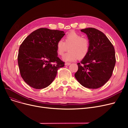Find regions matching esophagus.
I'll return each instance as SVG.
<instances>
[{
  "label": "esophagus",
  "mask_w": 128,
  "mask_h": 128,
  "mask_svg": "<svg viewBox=\"0 0 128 128\" xmlns=\"http://www.w3.org/2000/svg\"><path fill=\"white\" fill-rule=\"evenodd\" d=\"M70 63H68V62H67V63H65V65H66V66H68V65H70Z\"/></svg>",
  "instance_id": "34e87169"
}]
</instances>
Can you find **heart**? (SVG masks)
Listing matches in <instances>:
<instances>
[{
    "label": "heart",
    "instance_id": "obj_1",
    "mask_svg": "<svg viewBox=\"0 0 128 128\" xmlns=\"http://www.w3.org/2000/svg\"><path fill=\"white\" fill-rule=\"evenodd\" d=\"M64 40L63 42L62 40H59L56 47L57 54L61 56L68 49L69 51L63 57L65 61H74L77 58L82 60L88 56L90 48L88 39L72 31L65 36Z\"/></svg>",
    "mask_w": 128,
    "mask_h": 128
}]
</instances>
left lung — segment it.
<instances>
[{
	"instance_id": "obj_1",
	"label": "left lung",
	"mask_w": 128,
	"mask_h": 128,
	"mask_svg": "<svg viewBox=\"0 0 128 128\" xmlns=\"http://www.w3.org/2000/svg\"><path fill=\"white\" fill-rule=\"evenodd\" d=\"M90 44L89 54L80 63L75 74L77 81L89 89H97L110 79L116 64L115 49L104 34L94 28L81 30Z\"/></svg>"
}]
</instances>
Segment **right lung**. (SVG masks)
Returning <instances> with one entry per match:
<instances>
[{"instance_id": "obj_1", "label": "right lung", "mask_w": 128, "mask_h": 128, "mask_svg": "<svg viewBox=\"0 0 128 128\" xmlns=\"http://www.w3.org/2000/svg\"><path fill=\"white\" fill-rule=\"evenodd\" d=\"M63 31L40 28L32 32L20 45L18 62L20 74L32 88L49 86L64 62L58 56L56 43L64 36Z\"/></svg>"}]
</instances>
